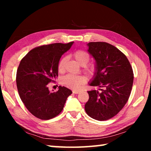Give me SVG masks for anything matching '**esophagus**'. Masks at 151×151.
Here are the masks:
<instances>
[{
  "instance_id": "1",
  "label": "esophagus",
  "mask_w": 151,
  "mask_h": 151,
  "mask_svg": "<svg viewBox=\"0 0 151 151\" xmlns=\"http://www.w3.org/2000/svg\"><path fill=\"white\" fill-rule=\"evenodd\" d=\"M73 93L74 94H78V93H81V91H80L73 90Z\"/></svg>"
}]
</instances>
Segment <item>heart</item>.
Masks as SVG:
<instances>
[{
  "instance_id": "1",
  "label": "heart",
  "mask_w": 151,
  "mask_h": 151,
  "mask_svg": "<svg viewBox=\"0 0 151 151\" xmlns=\"http://www.w3.org/2000/svg\"><path fill=\"white\" fill-rule=\"evenodd\" d=\"M75 60L79 65L82 66H85L88 63L89 61V55L85 51L78 50L75 51L73 54ZM66 57H63L60 60L58 65V70L59 72H63L65 68V65L66 61ZM86 70L89 73L93 74L95 71V66H90L86 68ZM86 81V78L83 75H67L63 76L61 82L64 85L68 87L73 88V89H78L80 88L82 85H84Z\"/></svg>"
}]
</instances>
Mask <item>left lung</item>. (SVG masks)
I'll list each match as a JSON object with an SVG mask.
<instances>
[{"label":"left lung","mask_w":151,"mask_h":151,"mask_svg":"<svg viewBox=\"0 0 151 151\" xmlns=\"http://www.w3.org/2000/svg\"><path fill=\"white\" fill-rule=\"evenodd\" d=\"M88 52L95 60V71L88 85L103 88L87 91L85 111L97 121H106L118 114L129 99L133 84V71L129 60L114 46L91 42Z\"/></svg>","instance_id":"obj_1"}]
</instances>
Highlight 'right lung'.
Returning <instances> with one entry per match:
<instances>
[{"label":"right lung","instance_id":"add662e5","mask_svg":"<svg viewBox=\"0 0 151 151\" xmlns=\"http://www.w3.org/2000/svg\"><path fill=\"white\" fill-rule=\"evenodd\" d=\"M73 43H54L35 48L20 61L17 72V89L24 106L37 118L48 120L57 116L73 93L61 86L57 92H50L47 85L58 76L61 56Z\"/></svg>","mask_w":151,"mask_h":151}]
</instances>
